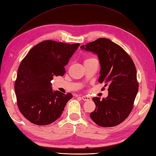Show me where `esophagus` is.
Masks as SVG:
<instances>
[{
	"label": "esophagus",
	"instance_id": "esophagus-1",
	"mask_svg": "<svg viewBox=\"0 0 156 156\" xmlns=\"http://www.w3.org/2000/svg\"><path fill=\"white\" fill-rule=\"evenodd\" d=\"M81 99L83 100V101H91V98H90V97L89 96H82L81 97Z\"/></svg>",
	"mask_w": 156,
	"mask_h": 156
}]
</instances>
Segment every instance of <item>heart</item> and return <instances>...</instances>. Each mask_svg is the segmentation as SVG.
Returning <instances> with one entry per match:
<instances>
[{
  "instance_id": "obj_1",
  "label": "heart",
  "mask_w": 156,
  "mask_h": 156,
  "mask_svg": "<svg viewBox=\"0 0 156 156\" xmlns=\"http://www.w3.org/2000/svg\"><path fill=\"white\" fill-rule=\"evenodd\" d=\"M92 59H95V58H87V59H85L84 62H87V61H88L92 60Z\"/></svg>"
}]
</instances>
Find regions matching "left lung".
Instances as JSON below:
<instances>
[{"instance_id": "left-lung-1", "label": "left lung", "mask_w": 156, "mask_h": 156, "mask_svg": "<svg viewBox=\"0 0 156 156\" xmlns=\"http://www.w3.org/2000/svg\"><path fill=\"white\" fill-rule=\"evenodd\" d=\"M83 50L98 55L100 66L98 81L108 85V96L93 98L95 109L91 119L101 127H113L123 122L133 109L138 91L137 71L133 61L118 44L105 38L82 45Z\"/></svg>"}]
</instances>
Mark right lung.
Masks as SVG:
<instances>
[{
    "label": "right lung",
    "mask_w": 156,
    "mask_h": 156,
    "mask_svg": "<svg viewBox=\"0 0 156 156\" xmlns=\"http://www.w3.org/2000/svg\"><path fill=\"white\" fill-rule=\"evenodd\" d=\"M79 45L43 41L23 58L17 72L15 90L20 112L30 122L49 125L62 115L73 95L53 91L51 81L55 76H63L65 66Z\"/></svg>",
    "instance_id": "add662e5"
}]
</instances>
